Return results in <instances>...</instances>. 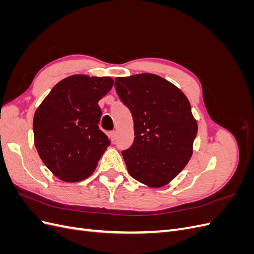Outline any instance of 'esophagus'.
Segmentation results:
<instances>
[{"mask_svg":"<svg viewBox=\"0 0 254 254\" xmlns=\"http://www.w3.org/2000/svg\"><path fill=\"white\" fill-rule=\"evenodd\" d=\"M109 137H110V139H111L112 141H114L115 137H117V132H115L114 130H113V131H110V132H109Z\"/></svg>","mask_w":254,"mask_h":254,"instance_id":"obj_1","label":"esophagus"}]
</instances>
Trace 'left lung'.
I'll use <instances>...</instances> for the list:
<instances>
[{"instance_id": "8db88e82", "label": "left lung", "mask_w": 254, "mask_h": 254, "mask_svg": "<svg viewBox=\"0 0 254 254\" xmlns=\"http://www.w3.org/2000/svg\"><path fill=\"white\" fill-rule=\"evenodd\" d=\"M114 87L133 119V144L122 151L128 173L149 188L166 186L193 155L198 126L188 97L150 73L117 77Z\"/></svg>"}]
</instances>
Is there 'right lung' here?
Here are the masks:
<instances>
[{
    "instance_id": "right-lung-1",
    "label": "right lung",
    "mask_w": 254,
    "mask_h": 254,
    "mask_svg": "<svg viewBox=\"0 0 254 254\" xmlns=\"http://www.w3.org/2000/svg\"><path fill=\"white\" fill-rule=\"evenodd\" d=\"M113 86L108 76L76 74L59 81L34 115L36 149L60 180L78 182L93 174L110 141L98 127V101Z\"/></svg>"
}]
</instances>
